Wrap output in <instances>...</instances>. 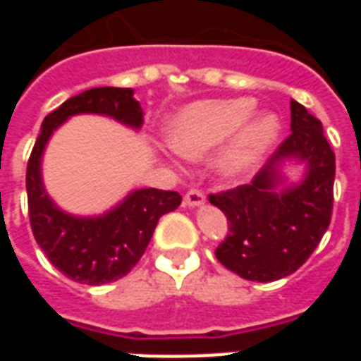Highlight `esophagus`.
<instances>
[{
	"instance_id": "obj_1",
	"label": "esophagus",
	"mask_w": 361,
	"mask_h": 361,
	"mask_svg": "<svg viewBox=\"0 0 361 361\" xmlns=\"http://www.w3.org/2000/svg\"><path fill=\"white\" fill-rule=\"evenodd\" d=\"M183 203L188 207H201L204 203V193L199 189H189L185 197H183Z\"/></svg>"
}]
</instances>
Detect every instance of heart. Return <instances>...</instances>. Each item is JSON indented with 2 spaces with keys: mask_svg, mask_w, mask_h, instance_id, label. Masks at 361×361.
I'll use <instances>...</instances> for the list:
<instances>
[{
  "mask_svg": "<svg viewBox=\"0 0 361 361\" xmlns=\"http://www.w3.org/2000/svg\"><path fill=\"white\" fill-rule=\"evenodd\" d=\"M251 98L203 100L185 106L168 121L166 139L178 154L191 160L207 157L226 142L216 158V170L228 180L253 172L280 137L274 114L251 118Z\"/></svg>",
  "mask_w": 361,
  "mask_h": 361,
  "instance_id": "b5f03b06",
  "label": "heart"
}]
</instances>
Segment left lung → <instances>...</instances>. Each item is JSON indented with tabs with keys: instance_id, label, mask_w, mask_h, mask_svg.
Here are the masks:
<instances>
[{
	"instance_id": "1",
	"label": "left lung",
	"mask_w": 361,
	"mask_h": 361,
	"mask_svg": "<svg viewBox=\"0 0 361 361\" xmlns=\"http://www.w3.org/2000/svg\"><path fill=\"white\" fill-rule=\"evenodd\" d=\"M292 133L247 185L209 195L226 214L230 234L214 255L228 271L253 282H272L310 259L331 224L334 152L323 126L292 100ZM286 161L306 166L298 184L281 172Z\"/></svg>"
}]
</instances>
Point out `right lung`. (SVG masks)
I'll return each instance as SVG.
<instances>
[{
	"mask_svg": "<svg viewBox=\"0 0 361 361\" xmlns=\"http://www.w3.org/2000/svg\"><path fill=\"white\" fill-rule=\"evenodd\" d=\"M79 114L108 116L137 131L142 126V108L135 100L133 89L100 87L71 96L44 118L28 158V216L36 243L67 279L98 286L126 276L139 263L160 216L176 211L181 195L145 188L131 191L121 203L98 216L61 211L44 188L42 157L54 131Z\"/></svg>",
	"mask_w": 361,
	"mask_h": 361,
	"instance_id": "obj_1",
	"label": "right lung"
}]
</instances>
